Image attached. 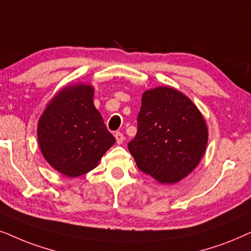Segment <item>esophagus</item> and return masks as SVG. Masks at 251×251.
<instances>
[{"mask_svg":"<svg viewBox=\"0 0 251 251\" xmlns=\"http://www.w3.org/2000/svg\"><path fill=\"white\" fill-rule=\"evenodd\" d=\"M115 138H116V141H117V143H118V145H122V143L124 142V140H125V138H124V135H123V133H120V132L116 133Z\"/></svg>","mask_w":251,"mask_h":251,"instance_id":"esophagus-1","label":"esophagus"}]
</instances>
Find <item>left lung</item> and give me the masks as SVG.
Returning a JSON list of instances; mask_svg holds the SVG:
<instances>
[{
	"mask_svg": "<svg viewBox=\"0 0 251 251\" xmlns=\"http://www.w3.org/2000/svg\"><path fill=\"white\" fill-rule=\"evenodd\" d=\"M208 127L194 103L172 87L142 94L138 132L128 150L143 173L160 183H176L199 165Z\"/></svg>",
	"mask_w": 251,
	"mask_h": 251,
	"instance_id": "8db88e82",
	"label": "left lung"
}]
</instances>
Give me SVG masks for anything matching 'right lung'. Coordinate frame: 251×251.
I'll return each instance as SVG.
<instances>
[{
    "label": "right lung",
    "mask_w": 251,
    "mask_h": 251,
    "mask_svg": "<svg viewBox=\"0 0 251 251\" xmlns=\"http://www.w3.org/2000/svg\"><path fill=\"white\" fill-rule=\"evenodd\" d=\"M93 96L94 87L91 85L64 87L39 119L38 141L43 157L70 178L95 169L116 142L95 108Z\"/></svg>",
    "instance_id": "right-lung-1"
}]
</instances>
